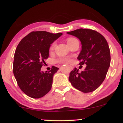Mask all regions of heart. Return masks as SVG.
<instances>
[{"instance_id":"b5f03b06","label":"heart","mask_w":123,"mask_h":123,"mask_svg":"<svg viewBox=\"0 0 123 123\" xmlns=\"http://www.w3.org/2000/svg\"><path fill=\"white\" fill-rule=\"evenodd\" d=\"M74 39V38H69V39H68V40H67V43L69 42V41L72 40V39ZM54 47H55V43H53V44L51 45V46L50 49H51V50H53ZM60 61L61 62H63V63H68V62H70V60L69 58H65L60 59Z\"/></svg>"}]
</instances>
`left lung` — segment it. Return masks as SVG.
I'll return each mask as SVG.
<instances>
[{
  "label": "left lung",
  "instance_id": "8db88e82",
  "mask_svg": "<svg viewBox=\"0 0 123 123\" xmlns=\"http://www.w3.org/2000/svg\"><path fill=\"white\" fill-rule=\"evenodd\" d=\"M67 33L81 42V50L77 59L81 61L80 65H87L81 73L74 68L70 72L69 80L74 88L81 92H92L105 80L111 64L108 42L102 35L91 29H79Z\"/></svg>",
  "mask_w": 123,
  "mask_h": 123
}]
</instances>
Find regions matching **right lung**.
<instances>
[{"instance_id":"1","label":"right lung","mask_w":123,"mask_h":123,"mask_svg":"<svg viewBox=\"0 0 123 123\" xmlns=\"http://www.w3.org/2000/svg\"><path fill=\"white\" fill-rule=\"evenodd\" d=\"M62 35L46 31L32 32L18 44L14 54L13 73L19 87L33 98H40L50 91L53 78L58 68L41 72L44 60L49 55L51 44Z\"/></svg>"}]
</instances>
